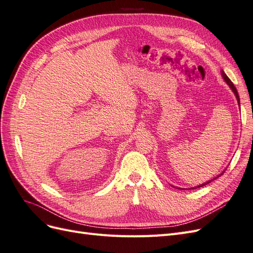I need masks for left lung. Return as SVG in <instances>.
I'll return each instance as SVG.
<instances>
[{
    "instance_id": "8db88e82",
    "label": "left lung",
    "mask_w": 253,
    "mask_h": 253,
    "mask_svg": "<svg viewBox=\"0 0 253 253\" xmlns=\"http://www.w3.org/2000/svg\"><path fill=\"white\" fill-rule=\"evenodd\" d=\"M220 73H221V76H223V78H224V80H225V81L227 82V84H228V85H229V86H230V88L232 89V91H233V93H234V95H235V97H236V100H237V102H239V105H240V96H239V93H237V90H236V88H235V86H234V84H233V83L231 82V80H230V79H229V78L227 77V75L225 74V72H224V71H221ZM224 172H225V171H224ZM224 172H223V173H221V174H219V175L217 176V177H215V178H213L212 180H214V179H216V178H218L220 175H223V174H224ZM212 180H209V181H207V182H205V183H204V185H200V186H197V187H195V188H201V187H203V186L207 185V183H209V182H211ZM195 188H192V189H195Z\"/></svg>"
}]
</instances>
